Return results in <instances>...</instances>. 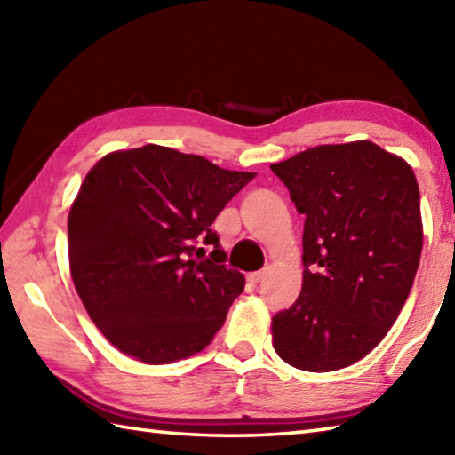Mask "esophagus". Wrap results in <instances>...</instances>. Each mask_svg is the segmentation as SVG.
Segmentation results:
<instances>
[{"label": "esophagus", "mask_w": 455, "mask_h": 455, "mask_svg": "<svg viewBox=\"0 0 455 455\" xmlns=\"http://www.w3.org/2000/svg\"><path fill=\"white\" fill-rule=\"evenodd\" d=\"M264 277H266V272L262 269V272L250 274V275H248V282H250V283H259V282H264Z\"/></svg>", "instance_id": "1"}]
</instances>
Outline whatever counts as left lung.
Instances as JSON below:
<instances>
[{
	"label": "left lung",
	"mask_w": 455,
	"mask_h": 455,
	"mask_svg": "<svg viewBox=\"0 0 455 455\" xmlns=\"http://www.w3.org/2000/svg\"><path fill=\"white\" fill-rule=\"evenodd\" d=\"M269 168L305 215L303 287L272 318L274 347L297 370H342L383 340L411 293L422 252L417 178L370 140L321 144Z\"/></svg>",
	"instance_id": "left-lung-1"
}]
</instances>
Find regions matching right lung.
<instances>
[{
    "label": "right lung",
    "mask_w": 455,
    "mask_h": 455,
    "mask_svg": "<svg viewBox=\"0 0 455 455\" xmlns=\"http://www.w3.org/2000/svg\"><path fill=\"white\" fill-rule=\"evenodd\" d=\"M254 178L158 144L90 170L68 217V254L85 311L115 347L160 365L215 338L244 275L227 267L211 225ZM199 242L213 248L207 259Z\"/></svg>",
    "instance_id": "obj_1"
}]
</instances>
